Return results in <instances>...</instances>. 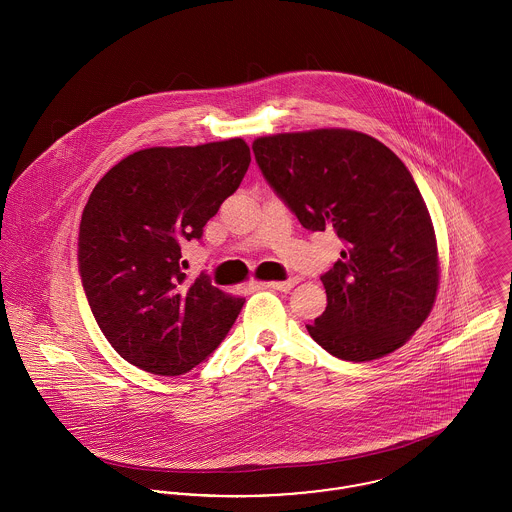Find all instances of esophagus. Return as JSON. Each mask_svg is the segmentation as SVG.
<instances>
[{"label": "esophagus", "instance_id": "34e87169", "mask_svg": "<svg viewBox=\"0 0 512 512\" xmlns=\"http://www.w3.org/2000/svg\"><path fill=\"white\" fill-rule=\"evenodd\" d=\"M296 284H298V278L292 276V278H286V280H280V282H269L267 286H269V288H275L278 292H290Z\"/></svg>", "mask_w": 512, "mask_h": 512}]
</instances>
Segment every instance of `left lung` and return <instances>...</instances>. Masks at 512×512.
I'll return each instance as SVG.
<instances>
[{
  "instance_id": "8db88e82",
  "label": "left lung",
  "mask_w": 512,
  "mask_h": 512,
  "mask_svg": "<svg viewBox=\"0 0 512 512\" xmlns=\"http://www.w3.org/2000/svg\"><path fill=\"white\" fill-rule=\"evenodd\" d=\"M253 154L306 230L331 226L347 247L321 275L327 308L308 325L312 339L351 362L394 353L438 288L433 222L409 169L376 138L341 128L257 138Z\"/></svg>"
}]
</instances>
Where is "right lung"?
<instances>
[{
  "label": "right lung",
  "instance_id": "obj_1",
  "mask_svg": "<svg viewBox=\"0 0 512 512\" xmlns=\"http://www.w3.org/2000/svg\"><path fill=\"white\" fill-rule=\"evenodd\" d=\"M251 154L241 138L134 152L95 185L78 239V269L93 317L124 360L179 376L226 339L243 298L200 273L187 282L181 245L234 195Z\"/></svg>",
  "mask_w": 512,
  "mask_h": 512
}]
</instances>
